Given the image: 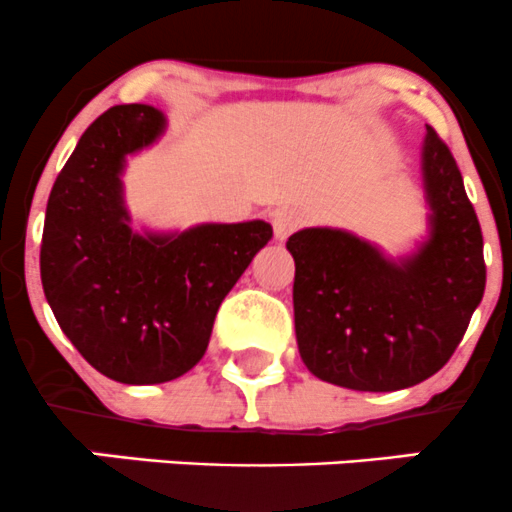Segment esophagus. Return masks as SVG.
Masks as SVG:
<instances>
[{
  "label": "esophagus",
  "instance_id": "obj_1",
  "mask_svg": "<svg viewBox=\"0 0 512 512\" xmlns=\"http://www.w3.org/2000/svg\"><path fill=\"white\" fill-rule=\"evenodd\" d=\"M301 225H304V213H301L299 208L284 206L272 213V228H274V238L277 240H287L289 235L297 233Z\"/></svg>",
  "mask_w": 512,
  "mask_h": 512
}]
</instances>
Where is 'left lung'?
Returning a JSON list of instances; mask_svg holds the SVG:
<instances>
[{
    "label": "left lung",
    "mask_w": 512,
    "mask_h": 512,
    "mask_svg": "<svg viewBox=\"0 0 512 512\" xmlns=\"http://www.w3.org/2000/svg\"><path fill=\"white\" fill-rule=\"evenodd\" d=\"M429 238L390 260L336 228L287 240L294 265V328L316 378L392 392L432 378L464 338L486 289L483 235L449 147L432 127L422 144Z\"/></svg>",
    "instance_id": "1"
}]
</instances>
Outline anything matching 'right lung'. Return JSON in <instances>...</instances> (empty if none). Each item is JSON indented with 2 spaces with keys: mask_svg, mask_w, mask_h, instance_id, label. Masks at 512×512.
Listing matches in <instances>:
<instances>
[{
  "mask_svg": "<svg viewBox=\"0 0 512 512\" xmlns=\"http://www.w3.org/2000/svg\"><path fill=\"white\" fill-rule=\"evenodd\" d=\"M164 129L157 107H110L58 174L43 223L41 284L58 326L95 370L125 385L188 373L206 353L225 294L272 238L265 220L132 230L125 159Z\"/></svg>",
  "mask_w": 512,
  "mask_h": 512,
  "instance_id": "add662e5",
  "label": "right lung"
}]
</instances>
